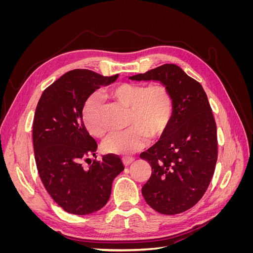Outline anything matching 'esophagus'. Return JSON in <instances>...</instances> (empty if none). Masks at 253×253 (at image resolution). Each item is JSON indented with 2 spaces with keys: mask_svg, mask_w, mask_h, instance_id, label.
Here are the masks:
<instances>
[{
  "mask_svg": "<svg viewBox=\"0 0 253 253\" xmlns=\"http://www.w3.org/2000/svg\"><path fill=\"white\" fill-rule=\"evenodd\" d=\"M133 157H122V163H124L125 166H129L133 162H134Z\"/></svg>",
  "mask_w": 253,
  "mask_h": 253,
  "instance_id": "esophagus-1",
  "label": "esophagus"
}]
</instances>
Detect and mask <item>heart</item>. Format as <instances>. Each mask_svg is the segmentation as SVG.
I'll use <instances>...</instances> for the list:
<instances>
[{"instance_id":"obj_1","label":"heart","mask_w":253,"mask_h":253,"mask_svg":"<svg viewBox=\"0 0 253 253\" xmlns=\"http://www.w3.org/2000/svg\"><path fill=\"white\" fill-rule=\"evenodd\" d=\"M109 94L129 109L126 131L111 133L102 143L105 152L117 155H132L141 151L151 138H158L169 127L174 113L173 98L164 84L150 86L134 83H120ZM103 96L95 91L84 102L82 117L87 131L102 137L106 126L102 121Z\"/></svg>"}]
</instances>
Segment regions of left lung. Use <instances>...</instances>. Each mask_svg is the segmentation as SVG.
<instances>
[{
    "label": "left lung",
    "instance_id": "8db88e82",
    "mask_svg": "<svg viewBox=\"0 0 253 253\" xmlns=\"http://www.w3.org/2000/svg\"><path fill=\"white\" fill-rule=\"evenodd\" d=\"M129 79L159 81L172 95L174 113L169 127L140 154L152 167L141 192L147 204L159 213L185 212L203 197L215 170L216 124L208 97L200 82L175 64H164Z\"/></svg>",
    "mask_w": 253,
    "mask_h": 253
}]
</instances>
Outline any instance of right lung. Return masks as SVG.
<instances>
[{
    "instance_id": "right-lung-1",
    "label": "right lung",
    "mask_w": 253,
    "mask_h": 253,
    "mask_svg": "<svg viewBox=\"0 0 253 253\" xmlns=\"http://www.w3.org/2000/svg\"><path fill=\"white\" fill-rule=\"evenodd\" d=\"M118 75L104 77L88 70L67 72L43 91L33 126L37 169L48 194L64 211L86 215L109 202L115 177L125 170L119 156L108 154L84 169L97 142L83 124L87 97Z\"/></svg>"
}]
</instances>
